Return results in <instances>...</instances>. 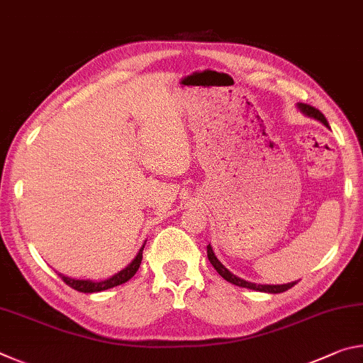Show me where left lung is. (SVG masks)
I'll list each match as a JSON object with an SVG mask.
<instances>
[{
	"instance_id": "obj_1",
	"label": "left lung",
	"mask_w": 363,
	"mask_h": 363,
	"mask_svg": "<svg viewBox=\"0 0 363 363\" xmlns=\"http://www.w3.org/2000/svg\"><path fill=\"white\" fill-rule=\"evenodd\" d=\"M298 108L301 110V113H304L306 116H311V118L320 121V123H323L325 126L330 128L327 118H325L320 110H317L314 107L307 106V104H301V102L298 104ZM206 250H208V259H210V262L213 264V267L218 270V274L220 275V277H223L227 281H230V284H233V285H237V286L250 288V290H255V291H262V293H272V294H275V293H284L286 290H290L291 286L296 285V281H291V284H284V285H261V284H253V281L243 280L240 277H237V275H233L230 270L227 269L224 264L218 259L216 255H214L211 245H208Z\"/></svg>"
}]
</instances>
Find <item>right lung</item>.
<instances>
[{"label":"right lung","instance_id":"add662e5","mask_svg":"<svg viewBox=\"0 0 363 363\" xmlns=\"http://www.w3.org/2000/svg\"><path fill=\"white\" fill-rule=\"evenodd\" d=\"M145 243L140 247V250L138 251V255L134 259L128 264V266L120 270L118 274L112 275V277L107 279V280H89V279H72V277H67L64 274H59L60 279H62L67 285L72 286L73 290L77 291H82V293H99L104 290H108V288H113V286H118L121 284H125V281L130 280L131 277H134V274L138 272V269L140 266V261H143V251H144Z\"/></svg>","mask_w":363,"mask_h":363}]
</instances>
